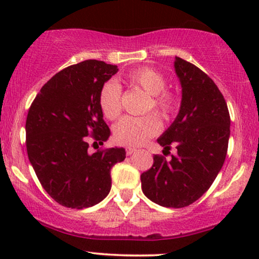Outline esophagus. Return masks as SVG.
Instances as JSON below:
<instances>
[{
  "instance_id": "esophagus-1",
  "label": "esophagus",
  "mask_w": 259,
  "mask_h": 259,
  "mask_svg": "<svg viewBox=\"0 0 259 259\" xmlns=\"http://www.w3.org/2000/svg\"><path fill=\"white\" fill-rule=\"evenodd\" d=\"M125 151H126V156H132L133 153L136 152V148H134V147H127Z\"/></svg>"
}]
</instances>
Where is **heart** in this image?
Masks as SVG:
<instances>
[{
    "mask_svg": "<svg viewBox=\"0 0 259 259\" xmlns=\"http://www.w3.org/2000/svg\"><path fill=\"white\" fill-rule=\"evenodd\" d=\"M130 85L141 89L150 95L146 112H154L163 120L174 117L179 108V97L173 90L167 89V79L158 70L150 67L132 69L124 76ZM99 105L103 115L115 120L121 113V88L114 80H108L101 88ZM160 130L159 119L154 114L144 117H124L114 126V140L119 145L136 147L153 138Z\"/></svg>",
    "mask_w": 259,
    "mask_h": 259,
    "instance_id": "obj_1",
    "label": "heart"
}]
</instances>
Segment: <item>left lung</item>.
Here are the masks:
<instances>
[{"label":"left lung","instance_id":"1","mask_svg":"<svg viewBox=\"0 0 259 259\" xmlns=\"http://www.w3.org/2000/svg\"><path fill=\"white\" fill-rule=\"evenodd\" d=\"M183 88L179 114L157 142L178 151L169 161L154 154L153 165L141 174L144 194L154 203L183 208L197 201L218 175L228 152L230 114L224 96L206 73L175 58Z\"/></svg>","mask_w":259,"mask_h":259}]
</instances>
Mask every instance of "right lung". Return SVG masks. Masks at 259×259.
Masks as SVG:
<instances>
[{"instance_id": "right-lung-1", "label": "right lung", "mask_w": 259, "mask_h": 259, "mask_svg": "<svg viewBox=\"0 0 259 259\" xmlns=\"http://www.w3.org/2000/svg\"><path fill=\"white\" fill-rule=\"evenodd\" d=\"M117 72V65L96 59L69 65L41 88L29 108V160L47 194L62 206L82 209L102 201L112 186V167L125 159L124 148L89 152V141L103 145L111 135L99 94Z\"/></svg>"}]
</instances>
